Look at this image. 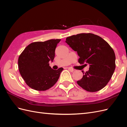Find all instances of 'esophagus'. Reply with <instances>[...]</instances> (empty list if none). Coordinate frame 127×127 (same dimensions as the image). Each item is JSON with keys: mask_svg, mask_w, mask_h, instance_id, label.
<instances>
[{"mask_svg": "<svg viewBox=\"0 0 127 127\" xmlns=\"http://www.w3.org/2000/svg\"><path fill=\"white\" fill-rule=\"evenodd\" d=\"M68 69H69V70L70 71H71V72H73L74 71V69H72V68H70V67H69L68 68Z\"/></svg>", "mask_w": 127, "mask_h": 127, "instance_id": "esophagus-1", "label": "esophagus"}]
</instances>
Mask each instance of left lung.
I'll use <instances>...</instances> for the list:
<instances>
[{
	"instance_id": "left-lung-1",
	"label": "left lung",
	"mask_w": 127,
	"mask_h": 127,
	"mask_svg": "<svg viewBox=\"0 0 127 127\" xmlns=\"http://www.w3.org/2000/svg\"><path fill=\"white\" fill-rule=\"evenodd\" d=\"M66 43L77 51L78 63L90 65L84 72L78 85L88 92H95L104 87L116 68V56L113 49L100 36L92 33H80L66 38Z\"/></svg>"
}]
</instances>
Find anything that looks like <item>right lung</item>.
Here are the masks:
<instances>
[{
  "mask_svg": "<svg viewBox=\"0 0 127 127\" xmlns=\"http://www.w3.org/2000/svg\"><path fill=\"white\" fill-rule=\"evenodd\" d=\"M61 39L35 42L28 45L19 56L18 69L25 82L32 89L44 91L52 87L58 80L64 69H52L55 49Z\"/></svg>",
  "mask_w": 127,
  "mask_h": 127,
  "instance_id": "obj_1",
  "label": "right lung"
}]
</instances>
